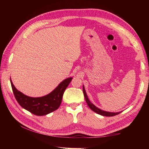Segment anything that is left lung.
Masks as SVG:
<instances>
[{"mask_svg":"<svg viewBox=\"0 0 149 149\" xmlns=\"http://www.w3.org/2000/svg\"><path fill=\"white\" fill-rule=\"evenodd\" d=\"M83 93H84V98H85V100H86V103L88 104V106H89L90 108L94 112H95L98 114H99V115H102V116H115L116 115H118V114H120L121 112H118V113H112V112H107V111H102L100 109L98 108V107H97L93 105V104L91 103L90 101L89 100V99H88V97L86 95V91H85V90H84V88L83 86Z\"/></svg>","mask_w":149,"mask_h":149,"instance_id":"1","label":"left lung"}]
</instances>
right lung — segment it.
<instances>
[{
	"mask_svg": "<svg viewBox=\"0 0 149 149\" xmlns=\"http://www.w3.org/2000/svg\"><path fill=\"white\" fill-rule=\"evenodd\" d=\"M72 79V77L66 79L51 93L41 97H31L26 95L17 90L13 84L11 78L10 81L15 97L18 104L23 108L34 115L43 116L59 108L61 105L63 93Z\"/></svg>",
	"mask_w": 149,
	"mask_h": 149,
	"instance_id": "obj_1",
	"label": "right lung"
}]
</instances>
